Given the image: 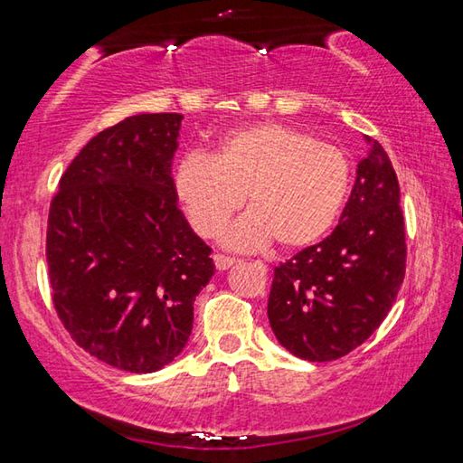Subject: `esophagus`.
I'll use <instances>...</instances> for the list:
<instances>
[{
    "label": "esophagus",
    "mask_w": 463,
    "mask_h": 463,
    "mask_svg": "<svg viewBox=\"0 0 463 463\" xmlns=\"http://www.w3.org/2000/svg\"><path fill=\"white\" fill-rule=\"evenodd\" d=\"M234 263H237V260H234V257L221 255V253H216V255H214V265H216V269H218V271L229 269V268H232Z\"/></svg>",
    "instance_id": "obj_1"
}]
</instances>
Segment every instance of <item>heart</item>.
<instances>
[{
    "label": "heart",
    "instance_id": "obj_1",
    "mask_svg": "<svg viewBox=\"0 0 463 463\" xmlns=\"http://www.w3.org/2000/svg\"><path fill=\"white\" fill-rule=\"evenodd\" d=\"M175 194L195 232L214 237L245 203L249 214L224 232L234 249L276 241L304 249L333 229L351 184L341 146L278 122L231 130L214 155L190 151L175 167Z\"/></svg>",
    "mask_w": 463,
    "mask_h": 463
}]
</instances>
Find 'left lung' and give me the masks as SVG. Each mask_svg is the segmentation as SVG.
Returning a JSON list of instances; mask_svg holds the SVG:
<instances>
[{
    "label": "left lung",
    "mask_w": 463,
    "mask_h": 463,
    "mask_svg": "<svg viewBox=\"0 0 463 463\" xmlns=\"http://www.w3.org/2000/svg\"><path fill=\"white\" fill-rule=\"evenodd\" d=\"M367 155L331 237L273 273L268 317L289 354L333 362L359 347L388 317L406 269L401 187L390 156L365 137Z\"/></svg>",
    "instance_id": "left-lung-1"
}]
</instances>
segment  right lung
Instances as JSON below:
<instances>
[{
    "instance_id": "obj_1",
    "label": "right lung",
    "mask_w": 463,
    "mask_h": 463,
    "mask_svg": "<svg viewBox=\"0 0 463 463\" xmlns=\"http://www.w3.org/2000/svg\"><path fill=\"white\" fill-rule=\"evenodd\" d=\"M182 114H135L75 156L52 198L46 263L71 339L118 370L151 373L182 354L210 249L177 208L171 165Z\"/></svg>"
}]
</instances>
